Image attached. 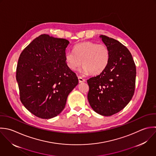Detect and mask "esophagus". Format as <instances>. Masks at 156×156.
<instances>
[{"label":"esophagus","instance_id":"34e87169","mask_svg":"<svg viewBox=\"0 0 156 156\" xmlns=\"http://www.w3.org/2000/svg\"><path fill=\"white\" fill-rule=\"evenodd\" d=\"M78 81H79V83H83L85 81V79L81 78V76H78Z\"/></svg>","mask_w":156,"mask_h":156}]
</instances>
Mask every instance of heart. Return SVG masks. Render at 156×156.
<instances>
[{"label": "heart", "mask_w": 156, "mask_h": 156, "mask_svg": "<svg viewBox=\"0 0 156 156\" xmlns=\"http://www.w3.org/2000/svg\"><path fill=\"white\" fill-rule=\"evenodd\" d=\"M109 59V51L105 44L86 41L76 44L73 52L68 51L65 54L67 66L72 70H77L84 65L81 72L97 75L101 73L107 67Z\"/></svg>", "instance_id": "heart-1"}]
</instances>
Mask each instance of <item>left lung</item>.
Masks as SVG:
<instances>
[{"label": "left lung", "mask_w": 156, "mask_h": 156, "mask_svg": "<svg viewBox=\"0 0 156 156\" xmlns=\"http://www.w3.org/2000/svg\"><path fill=\"white\" fill-rule=\"evenodd\" d=\"M100 37L109 49V59L99 75L87 80V98L95 112L111 116L122 110L132 99L136 68L131 53L125 45L105 35Z\"/></svg>", "instance_id": "obj_1"}]
</instances>
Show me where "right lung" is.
<instances>
[{"instance_id": "right-lung-1", "label": "right lung", "mask_w": 156, "mask_h": 156, "mask_svg": "<svg viewBox=\"0 0 156 156\" xmlns=\"http://www.w3.org/2000/svg\"><path fill=\"white\" fill-rule=\"evenodd\" d=\"M69 41L48 34L35 38L21 53L16 69L20 99L35 116L50 119L64 109L69 94L78 84L65 61Z\"/></svg>"}]
</instances>
